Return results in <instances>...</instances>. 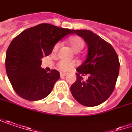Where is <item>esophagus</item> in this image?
Instances as JSON below:
<instances>
[{
    "mask_svg": "<svg viewBox=\"0 0 132 132\" xmlns=\"http://www.w3.org/2000/svg\"><path fill=\"white\" fill-rule=\"evenodd\" d=\"M67 75V73H60V76H61V77H64V76H65Z\"/></svg>",
    "mask_w": 132,
    "mask_h": 132,
    "instance_id": "esophagus-1",
    "label": "esophagus"
}]
</instances>
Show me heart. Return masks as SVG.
I'll return each mask as SVG.
<instances>
[{
  "mask_svg": "<svg viewBox=\"0 0 132 132\" xmlns=\"http://www.w3.org/2000/svg\"><path fill=\"white\" fill-rule=\"evenodd\" d=\"M69 44L73 50H75L76 52L82 50L85 46V42L83 39L79 36H73L70 38L69 40ZM59 46V44H56L53 48V50H56L58 49ZM74 65H75L74 62H70V61H66V60H61L58 63L59 68L63 71H68Z\"/></svg>",
  "mask_w": 132,
  "mask_h": 132,
  "instance_id": "b5f03b06",
  "label": "heart"
}]
</instances>
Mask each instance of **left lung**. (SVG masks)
I'll return each instance as SVG.
<instances>
[{
    "mask_svg": "<svg viewBox=\"0 0 132 132\" xmlns=\"http://www.w3.org/2000/svg\"><path fill=\"white\" fill-rule=\"evenodd\" d=\"M88 44V55L77 68L76 80L70 87L78 102L94 107L104 102L114 91L119 75L120 62L114 47L101 37L88 30H73ZM80 74H88L84 81ZM84 76V75H83Z\"/></svg>",
    "mask_w": 132,
    "mask_h": 132,
    "instance_id": "8db88e82",
    "label": "left lung"
}]
</instances>
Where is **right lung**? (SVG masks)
I'll return each mask as SVG.
<instances>
[{"label":"right lung","instance_id":"add662e5","mask_svg":"<svg viewBox=\"0 0 132 132\" xmlns=\"http://www.w3.org/2000/svg\"><path fill=\"white\" fill-rule=\"evenodd\" d=\"M73 30L50 23H41L23 30L10 43L6 53V70L16 94L23 99L36 101L49 95L59 72L47 73L41 68L42 59L49 56L55 44Z\"/></svg>","mask_w":132,"mask_h":132}]
</instances>
